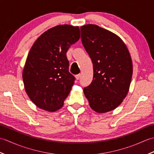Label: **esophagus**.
Here are the masks:
<instances>
[{
    "instance_id": "obj_1",
    "label": "esophagus",
    "mask_w": 154,
    "mask_h": 154,
    "mask_svg": "<svg viewBox=\"0 0 154 154\" xmlns=\"http://www.w3.org/2000/svg\"><path fill=\"white\" fill-rule=\"evenodd\" d=\"M81 74H78V75H77L76 76H75V78H76V79L77 80H79V79H80V77H81Z\"/></svg>"
}]
</instances>
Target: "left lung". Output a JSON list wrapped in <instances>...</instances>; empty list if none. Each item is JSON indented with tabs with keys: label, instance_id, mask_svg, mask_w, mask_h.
I'll use <instances>...</instances> for the list:
<instances>
[{
	"label": "left lung",
	"instance_id": "8db88e82",
	"mask_svg": "<svg viewBox=\"0 0 154 154\" xmlns=\"http://www.w3.org/2000/svg\"><path fill=\"white\" fill-rule=\"evenodd\" d=\"M81 41L93 65L92 82L83 89L91 109L98 113L115 109L125 99L131 83L132 61L115 34L94 24L81 27Z\"/></svg>",
	"mask_w": 154,
	"mask_h": 154
}]
</instances>
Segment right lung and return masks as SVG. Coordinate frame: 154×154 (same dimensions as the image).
<instances>
[{"label":"right lung","mask_w":154,"mask_h":154,"mask_svg":"<svg viewBox=\"0 0 154 154\" xmlns=\"http://www.w3.org/2000/svg\"><path fill=\"white\" fill-rule=\"evenodd\" d=\"M79 38L78 26L58 25L45 31L32 46L22 79L28 97L38 107L54 112L63 106L75 81L66 53Z\"/></svg>","instance_id":"obj_1"}]
</instances>
